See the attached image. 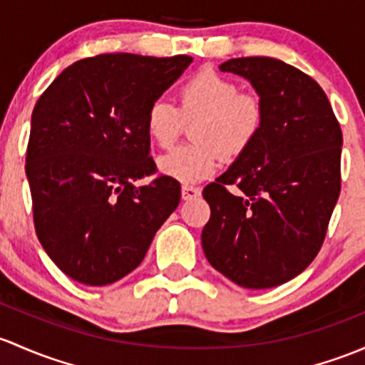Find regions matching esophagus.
<instances>
[{
	"instance_id": "esophagus-1",
	"label": "esophagus",
	"mask_w": 365,
	"mask_h": 365,
	"mask_svg": "<svg viewBox=\"0 0 365 365\" xmlns=\"http://www.w3.org/2000/svg\"><path fill=\"white\" fill-rule=\"evenodd\" d=\"M201 195V189L192 185H183L182 187V199L183 201H192V199L199 197Z\"/></svg>"
}]
</instances>
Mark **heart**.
<instances>
[{"label":"heart","mask_w":365,"mask_h":365,"mask_svg":"<svg viewBox=\"0 0 365 365\" xmlns=\"http://www.w3.org/2000/svg\"><path fill=\"white\" fill-rule=\"evenodd\" d=\"M240 86L215 71H201L187 80L180 91V108L170 99H153L145 117V128L155 145L175 143L185 122H194V143L180 145L159 157L157 168L180 183H197L222 166V153L236 157L255 140L264 122L259 96L240 92Z\"/></svg>","instance_id":"1"}]
</instances>
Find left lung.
<instances>
[{"mask_svg":"<svg viewBox=\"0 0 365 365\" xmlns=\"http://www.w3.org/2000/svg\"><path fill=\"white\" fill-rule=\"evenodd\" d=\"M218 70L252 83L264 122L250 147L202 190L212 208L202 250L236 285L271 289L301 274L324 243L341 190L343 134L325 92L297 68L240 57Z\"/></svg>","mask_w":365,"mask_h":365,"instance_id":"1","label":"left lung"}]
</instances>
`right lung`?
Masks as SVG:
<instances>
[{"label": "right lung", "mask_w": 365, "mask_h": 365, "mask_svg": "<svg viewBox=\"0 0 365 365\" xmlns=\"http://www.w3.org/2000/svg\"><path fill=\"white\" fill-rule=\"evenodd\" d=\"M189 56L103 53L73 63L40 96L26 155L36 236L75 282L103 287L136 269L180 202V183L152 175L147 110Z\"/></svg>", "instance_id": "1"}]
</instances>
